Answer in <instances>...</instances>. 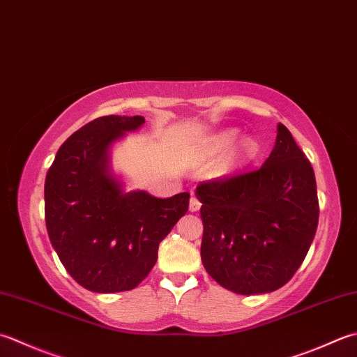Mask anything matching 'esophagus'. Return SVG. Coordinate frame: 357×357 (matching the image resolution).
<instances>
[{"label": "esophagus", "mask_w": 357, "mask_h": 357, "mask_svg": "<svg viewBox=\"0 0 357 357\" xmlns=\"http://www.w3.org/2000/svg\"><path fill=\"white\" fill-rule=\"evenodd\" d=\"M199 207H201L199 199L195 197V195H192V198H190V212H198Z\"/></svg>", "instance_id": "34e87169"}]
</instances>
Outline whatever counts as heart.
<instances>
[{
    "label": "heart",
    "instance_id": "b5f03b06",
    "mask_svg": "<svg viewBox=\"0 0 357 357\" xmlns=\"http://www.w3.org/2000/svg\"><path fill=\"white\" fill-rule=\"evenodd\" d=\"M240 140V132L236 130H226L220 132L218 136L213 139V150L218 153H225L232 150L238 141ZM258 150V145L252 137L241 139V144L236 146V155L240 160H249L255 156Z\"/></svg>",
    "mask_w": 357,
    "mask_h": 357
}]
</instances>
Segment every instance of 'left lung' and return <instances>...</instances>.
<instances>
[{
    "instance_id": "obj_1",
    "label": "left lung",
    "mask_w": 357,
    "mask_h": 357,
    "mask_svg": "<svg viewBox=\"0 0 357 357\" xmlns=\"http://www.w3.org/2000/svg\"><path fill=\"white\" fill-rule=\"evenodd\" d=\"M204 234L201 260L222 288L266 294L288 283L316 235V176L283 123L260 169L197 187Z\"/></svg>"
}]
</instances>
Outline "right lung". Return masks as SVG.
I'll use <instances>...</instances> for the list:
<instances>
[{
	"instance_id": "obj_1",
	"label": "right lung",
	"mask_w": 357,
	"mask_h": 357,
	"mask_svg": "<svg viewBox=\"0 0 357 357\" xmlns=\"http://www.w3.org/2000/svg\"><path fill=\"white\" fill-rule=\"evenodd\" d=\"M144 122L142 116L94 119L63 142L46 174L49 240L88 291L135 289L156 264L159 243L188 211L190 193L162 199L125 192L111 170V146Z\"/></svg>"
}]
</instances>
